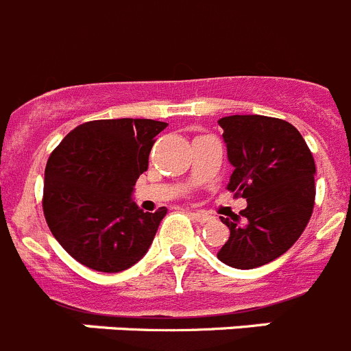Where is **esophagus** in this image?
Here are the masks:
<instances>
[{
    "mask_svg": "<svg viewBox=\"0 0 351 351\" xmlns=\"http://www.w3.org/2000/svg\"><path fill=\"white\" fill-rule=\"evenodd\" d=\"M191 217H193V219H195V221H198V223H200V224L210 223V221L214 219V217H212L210 214H207V212H200V210L191 212Z\"/></svg>",
    "mask_w": 351,
    "mask_h": 351,
    "instance_id": "esophagus-1",
    "label": "esophagus"
}]
</instances>
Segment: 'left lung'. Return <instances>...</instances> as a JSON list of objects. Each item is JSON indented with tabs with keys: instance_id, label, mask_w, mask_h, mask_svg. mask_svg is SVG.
Here are the masks:
<instances>
[{
	"instance_id": "1",
	"label": "left lung",
	"mask_w": 351,
	"mask_h": 351,
	"mask_svg": "<svg viewBox=\"0 0 351 351\" xmlns=\"http://www.w3.org/2000/svg\"><path fill=\"white\" fill-rule=\"evenodd\" d=\"M228 160V189L247 207L231 219L217 252L231 268L252 269L287 252L306 228L315 205V160L298 128L280 118L233 114L219 120Z\"/></svg>"
}]
</instances>
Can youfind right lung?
I'll return each instance as SVG.
<instances>
[{
	"instance_id": "add662e5",
	"label": "right lung",
	"mask_w": 351,
	"mask_h": 351,
	"mask_svg": "<svg viewBox=\"0 0 351 351\" xmlns=\"http://www.w3.org/2000/svg\"><path fill=\"white\" fill-rule=\"evenodd\" d=\"M165 121L94 120L71 130L45 169L43 214L62 249L86 268L118 273L147 252L165 207L130 200Z\"/></svg>"
}]
</instances>
